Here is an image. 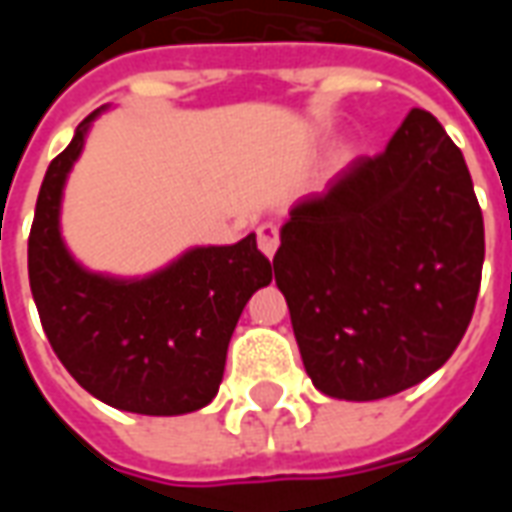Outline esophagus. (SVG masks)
<instances>
[{"mask_svg": "<svg viewBox=\"0 0 512 512\" xmlns=\"http://www.w3.org/2000/svg\"><path fill=\"white\" fill-rule=\"evenodd\" d=\"M257 246H260V252L266 257H274L279 246V227L277 224H260L257 227Z\"/></svg>", "mask_w": 512, "mask_h": 512, "instance_id": "34e87169", "label": "esophagus"}]
</instances>
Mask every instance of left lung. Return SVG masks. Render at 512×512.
Masks as SVG:
<instances>
[{
	"instance_id": "left-lung-1",
	"label": "left lung",
	"mask_w": 512,
	"mask_h": 512,
	"mask_svg": "<svg viewBox=\"0 0 512 512\" xmlns=\"http://www.w3.org/2000/svg\"><path fill=\"white\" fill-rule=\"evenodd\" d=\"M483 257L463 153L411 109L384 153L356 158L282 227L274 277L312 384L381 400L436 373L472 321Z\"/></svg>"
}]
</instances>
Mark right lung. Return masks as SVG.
I'll return each mask as SVG.
<instances>
[{
	"label": "right lung",
	"mask_w": 512,
	"mask_h": 512,
	"mask_svg": "<svg viewBox=\"0 0 512 512\" xmlns=\"http://www.w3.org/2000/svg\"><path fill=\"white\" fill-rule=\"evenodd\" d=\"M98 112L46 169L29 230L32 299L54 354L90 395L134 414H189L219 392L235 323L271 282V263L249 233L233 246L189 249L145 279L79 266L60 235V202Z\"/></svg>",
	"instance_id": "add662e5"
}]
</instances>
